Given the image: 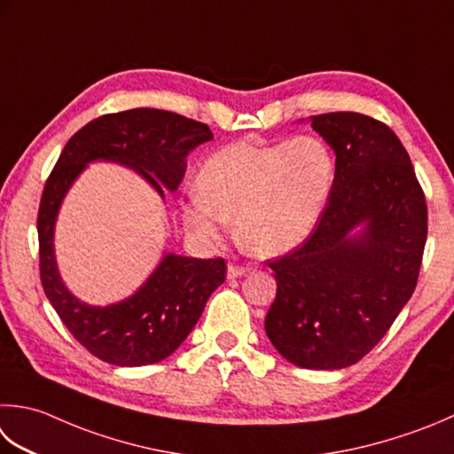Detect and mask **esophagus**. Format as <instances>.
<instances>
[{"mask_svg":"<svg viewBox=\"0 0 454 454\" xmlns=\"http://www.w3.org/2000/svg\"><path fill=\"white\" fill-rule=\"evenodd\" d=\"M244 273H247L246 265H238V263H230V265H228V278H230V279H232V278H239V275H244Z\"/></svg>","mask_w":454,"mask_h":454,"instance_id":"obj_1","label":"esophagus"}]
</instances>
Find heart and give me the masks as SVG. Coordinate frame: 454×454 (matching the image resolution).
I'll use <instances>...</instances> for the list:
<instances>
[{"instance_id":"1","label":"heart","mask_w":454,"mask_h":454,"mask_svg":"<svg viewBox=\"0 0 454 454\" xmlns=\"http://www.w3.org/2000/svg\"><path fill=\"white\" fill-rule=\"evenodd\" d=\"M334 176L333 149L317 136L236 141L204 159L199 191L181 204L183 222L197 238L216 239L236 218V238L246 250L286 254L318 224Z\"/></svg>"}]
</instances>
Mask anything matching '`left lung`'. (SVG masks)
<instances>
[{"label":"left lung","mask_w":454,"mask_h":454,"mask_svg":"<svg viewBox=\"0 0 454 454\" xmlns=\"http://www.w3.org/2000/svg\"><path fill=\"white\" fill-rule=\"evenodd\" d=\"M310 126L336 153L326 208L295 250L270 262L278 295L265 333L283 358L340 370L384 339L419 278L427 202L402 141L384 121L331 112ZM367 226L360 237L349 230Z\"/></svg>","instance_id":"obj_1"}]
</instances>
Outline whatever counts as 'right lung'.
I'll return each mask as SVG.
<instances>
[{
  "instance_id": "add662e5",
  "label": "right lung",
  "mask_w": 454,
  "mask_h": 454,
  "mask_svg": "<svg viewBox=\"0 0 454 454\" xmlns=\"http://www.w3.org/2000/svg\"><path fill=\"white\" fill-rule=\"evenodd\" d=\"M207 123L181 114L136 108L88 121L62 149L39 204V271L44 295L84 348L114 366H147L179 348L202 315L204 305L226 279V262L168 254L136 295L112 307L80 303L60 281L52 228L70 183L94 159L136 168L163 197L176 191L186 171V155L210 141Z\"/></svg>"
}]
</instances>
